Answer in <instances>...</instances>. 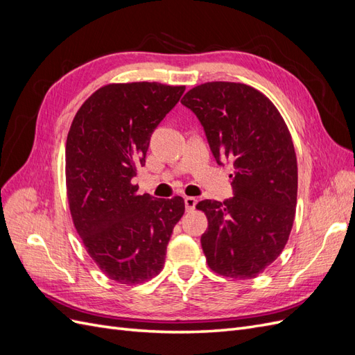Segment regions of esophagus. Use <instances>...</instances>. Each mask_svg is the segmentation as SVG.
I'll return each instance as SVG.
<instances>
[{"instance_id":"34e87169","label":"esophagus","mask_w":355,"mask_h":355,"mask_svg":"<svg viewBox=\"0 0 355 355\" xmlns=\"http://www.w3.org/2000/svg\"><path fill=\"white\" fill-rule=\"evenodd\" d=\"M197 206V200L194 197H187L185 198V207H187V211H192L196 209Z\"/></svg>"}]
</instances>
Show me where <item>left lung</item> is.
<instances>
[{
    "mask_svg": "<svg viewBox=\"0 0 355 355\" xmlns=\"http://www.w3.org/2000/svg\"><path fill=\"white\" fill-rule=\"evenodd\" d=\"M180 102L198 116L218 163L234 167V197L197 204L209 222L201 235L207 265L234 280L254 278L280 256L293 227L297 161L288 127L262 92L241 83H204Z\"/></svg>",
    "mask_w": 355,
    "mask_h": 355,
    "instance_id": "8db88e82",
    "label": "left lung"
}]
</instances>
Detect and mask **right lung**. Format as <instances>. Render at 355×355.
Returning <instances> with one entry per match:
<instances>
[{"label": "right lung", "instance_id": "right-lung-1", "mask_svg": "<svg viewBox=\"0 0 355 355\" xmlns=\"http://www.w3.org/2000/svg\"><path fill=\"white\" fill-rule=\"evenodd\" d=\"M185 85L112 83L75 114L67 137V196L85 250L111 280L133 286L163 270L182 197L139 196L132 179L154 128L179 102Z\"/></svg>", "mask_w": 355, "mask_h": 355}]
</instances>
